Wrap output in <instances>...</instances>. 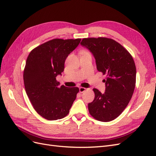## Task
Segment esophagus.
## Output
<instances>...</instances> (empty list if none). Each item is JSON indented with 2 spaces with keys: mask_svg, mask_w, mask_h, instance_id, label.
<instances>
[{
  "mask_svg": "<svg viewBox=\"0 0 156 156\" xmlns=\"http://www.w3.org/2000/svg\"><path fill=\"white\" fill-rule=\"evenodd\" d=\"M87 90V88H84V87H80L79 88V92L80 93H83V92H84V91H85Z\"/></svg>",
  "mask_w": 156,
  "mask_h": 156,
  "instance_id": "1",
  "label": "esophagus"
}]
</instances>
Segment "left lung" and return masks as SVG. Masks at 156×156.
I'll list each match as a JSON object with an SVG mask.
<instances>
[{"mask_svg":"<svg viewBox=\"0 0 156 156\" xmlns=\"http://www.w3.org/2000/svg\"><path fill=\"white\" fill-rule=\"evenodd\" d=\"M81 44L94 55L97 69L107 76L104 93L93 89L95 98L88 105L90 114L99 121H112L124 111L133 96L136 83L133 58L123 46L107 37L83 38Z\"/></svg>","mask_w":156,"mask_h":156,"instance_id":"8db88e82","label":"left lung"}]
</instances>
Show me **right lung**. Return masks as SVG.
Listing matches in <instances>:
<instances>
[{
  "label": "right lung",
  "instance_id": "1",
  "mask_svg": "<svg viewBox=\"0 0 156 156\" xmlns=\"http://www.w3.org/2000/svg\"><path fill=\"white\" fill-rule=\"evenodd\" d=\"M81 40H51L28 56L23 72L26 93L35 111L47 120L67 116L77 97L79 88L60 87L56 77L64 72L66 59Z\"/></svg>",
  "mask_w": 156,
  "mask_h": 156
}]
</instances>
